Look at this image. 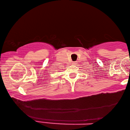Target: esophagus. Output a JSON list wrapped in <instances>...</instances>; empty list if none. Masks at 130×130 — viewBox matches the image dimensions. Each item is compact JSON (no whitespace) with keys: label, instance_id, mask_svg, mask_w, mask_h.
<instances>
[{"label":"esophagus","instance_id":"1","mask_svg":"<svg viewBox=\"0 0 130 130\" xmlns=\"http://www.w3.org/2000/svg\"><path fill=\"white\" fill-rule=\"evenodd\" d=\"M76 62H72V64L73 65H76Z\"/></svg>","mask_w":130,"mask_h":130}]
</instances>
